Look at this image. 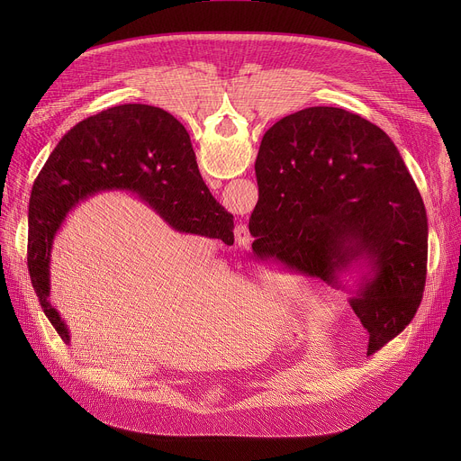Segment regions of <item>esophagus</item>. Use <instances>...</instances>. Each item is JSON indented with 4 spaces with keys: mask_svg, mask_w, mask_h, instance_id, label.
<instances>
[{
    "mask_svg": "<svg viewBox=\"0 0 461 461\" xmlns=\"http://www.w3.org/2000/svg\"><path fill=\"white\" fill-rule=\"evenodd\" d=\"M242 233L248 237V230H246V228H242Z\"/></svg>",
    "mask_w": 461,
    "mask_h": 461,
    "instance_id": "1",
    "label": "esophagus"
}]
</instances>
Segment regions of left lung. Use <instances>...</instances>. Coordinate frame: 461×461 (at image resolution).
<instances>
[{
    "mask_svg": "<svg viewBox=\"0 0 461 461\" xmlns=\"http://www.w3.org/2000/svg\"><path fill=\"white\" fill-rule=\"evenodd\" d=\"M255 175L253 253L332 286L365 262L348 303L368 332L366 354L400 336L423 297L429 224L384 131L338 107L297 111L262 137Z\"/></svg>",
    "mask_w": 461,
    "mask_h": 461,
    "instance_id": "left-lung-1",
    "label": "left lung"
}]
</instances>
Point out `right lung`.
I'll return each instance as SVG.
<instances>
[{
    "mask_svg": "<svg viewBox=\"0 0 461 461\" xmlns=\"http://www.w3.org/2000/svg\"><path fill=\"white\" fill-rule=\"evenodd\" d=\"M104 189L135 191L175 230L233 244V215L206 187L187 131L173 114L123 104L82 120L50 153L29 201L31 283L65 343L68 324L49 303L52 240L68 213Z\"/></svg>",
    "mask_w": 461,
    "mask_h": 461,
    "instance_id": "add662e5",
    "label": "right lung"
}]
</instances>
